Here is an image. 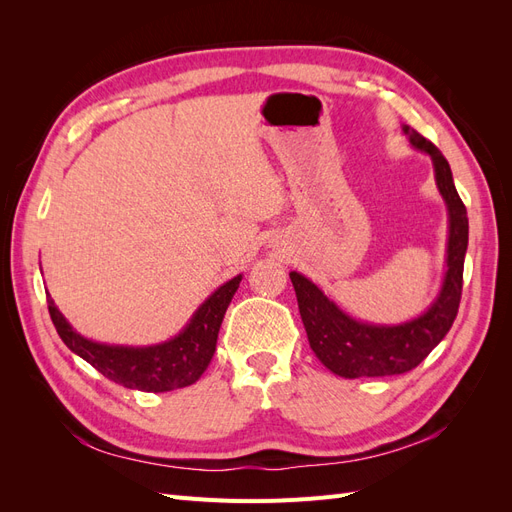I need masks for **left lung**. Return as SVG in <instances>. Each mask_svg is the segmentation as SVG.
<instances>
[{
    "label": "left lung",
    "mask_w": 512,
    "mask_h": 512,
    "mask_svg": "<svg viewBox=\"0 0 512 512\" xmlns=\"http://www.w3.org/2000/svg\"><path fill=\"white\" fill-rule=\"evenodd\" d=\"M414 149L433 162L438 192L448 211L446 271L438 297L421 316L399 324H371L346 314L312 280L290 271L309 346L320 363L342 378H378L406 374L436 348L453 327L463 286L468 250V213L457 194L451 166L436 145L410 126L401 128Z\"/></svg>",
    "instance_id": "8db88e82"
}]
</instances>
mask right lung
I'll use <instances>...</instances> for the list:
<instances>
[{"mask_svg":"<svg viewBox=\"0 0 512 512\" xmlns=\"http://www.w3.org/2000/svg\"><path fill=\"white\" fill-rule=\"evenodd\" d=\"M241 277L239 273L209 294L175 337L156 346H113L94 342L72 329L49 292H46V301H49V314L61 342L91 367H96L102 376L126 389L166 393L190 386L205 374L213 359L215 344H218L224 314L235 297Z\"/></svg>","mask_w":512,"mask_h":512,"instance_id":"add662e5","label":"right lung"}]
</instances>
